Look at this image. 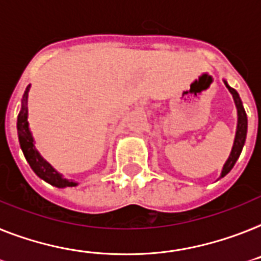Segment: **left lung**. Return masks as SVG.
Wrapping results in <instances>:
<instances>
[{
  "label": "left lung",
  "mask_w": 261,
  "mask_h": 261,
  "mask_svg": "<svg viewBox=\"0 0 261 261\" xmlns=\"http://www.w3.org/2000/svg\"><path fill=\"white\" fill-rule=\"evenodd\" d=\"M224 85L228 89V91L231 93L232 98H234V102H236L237 107V115H238V120H237V131H236V138H234V144H232L231 152H230V156L224 163L223 168H222V174H220V178H223L226 175L231 171V168L234 167V164L238 160V157L241 154L242 148L245 145L246 139V131H248V117H246V112L244 109V105H242V101L240 98V94L237 93V90H234L232 87L228 86L227 81H224Z\"/></svg>",
  "instance_id": "left-lung-1"
}]
</instances>
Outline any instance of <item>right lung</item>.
<instances>
[{"label":"right lung","instance_id":"right-lung-1","mask_svg":"<svg viewBox=\"0 0 261 261\" xmlns=\"http://www.w3.org/2000/svg\"><path fill=\"white\" fill-rule=\"evenodd\" d=\"M30 85L25 89L23 98H21V109H20L19 116H17V135H19L20 148L23 150L25 160L31 167V170L43 179L45 182L50 184L51 186H56L59 189L72 188L76 186V182L68 180L60 174L59 171H56L49 163L41 156V153L38 152L34 144V138L29 127V108H27V99H29Z\"/></svg>","mask_w":261,"mask_h":261}]
</instances>
